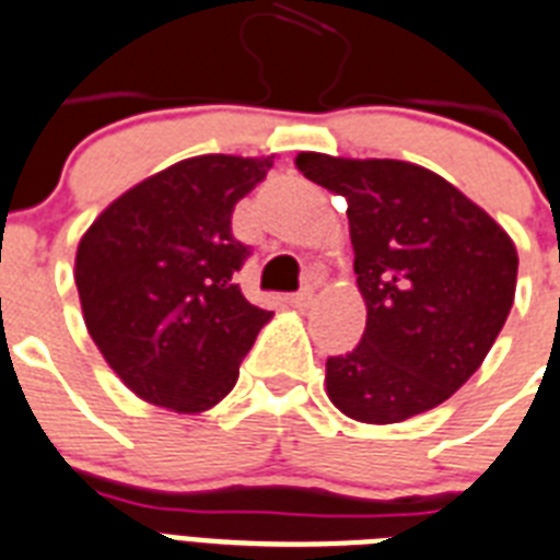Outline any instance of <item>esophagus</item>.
<instances>
[{
	"label": "esophagus",
	"mask_w": 560,
	"mask_h": 560,
	"mask_svg": "<svg viewBox=\"0 0 560 560\" xmlns=\"http://www.w3.org/2000/svg\"><path fill=\"white\" fill-rule=\"evenodd\" d=\"M313 295H316V293H313V290L307 288V290H302V293H293V295H290L288 302L293 304V307L304 310V307H310V304H313Z\"/></svg>",
	"instance_id": "esophagus-1"
}]
</instances>
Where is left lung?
Instances as JSON below:
<instances>
[{
  "mask_svg": "<svg viewBox=\"0 0 560 560\" xmlns=\"http://www.w3.org/2000/svg\"><path fill=\"white\" fill-rule=\"evenodd\" d=\"M295 167L345 196L361 345L327 359V398L361 424H398L462 389L510 316L518 250L447 178L398 159L299 153Z\"/></svg>",
  "mask_w": 560,
  "mask_h": 560,
  "instance_id": "1",
  "label": "left lung"
}]
</instances>
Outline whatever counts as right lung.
Listing matches in <instances>:
<instances>
[{
  "instance_id": "1",
  "label": "right lung",
  "mask_w": 560,
  "mask_h": 560,
  "mask_svg": "<svg viewBox=\"0 0 560 560\" xmlns=\"http://www.w3.org/2000/svg\"><path fill=\"white\" fill-rule=\"evenodd\" d=\"M272 159H182L113 199L79 238L73 279L84 327L142 401L196 416L236 387L238 364L272 313L236 284L247 247L230 219Z\"/></svg>"
}]
</instances>
